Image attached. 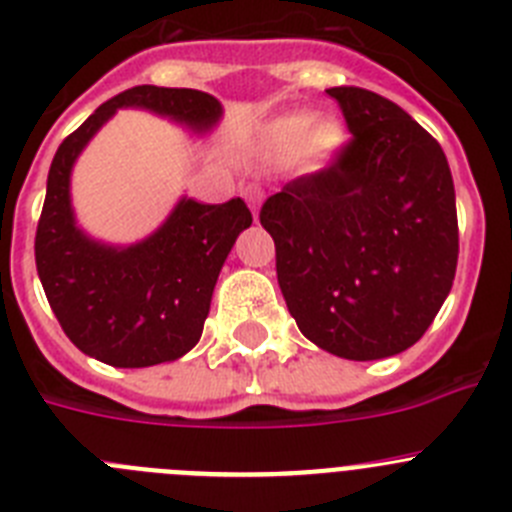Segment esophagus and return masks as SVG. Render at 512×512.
I'll list each match as a JSON object with an SVG mask.
<instances>
[{
  "label": "esophagus",
  "mask_w": 512,
  "mask_h": 512,
  "mask_svg": "<svg viewBox=\"0 0 512 512\" xmlns=\"http://www.w3.org/2000/svg\"><path fill=\"white\" fill-rule=\"evenodd\" d=\"M261 200H264V194H261L259 187H248V189H246V202H248V207H251V212H253V215H256V217H259Z\"/></svg>",
  "instance_id": "esophagus-1"
}]
</instances>
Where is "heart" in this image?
Returning <instances> with one entry per match:
<instances>
[{
	"mask_svg": "<svg viewBox=\"0 0 512 512\" xmlns=\"http://www.w3.org/2000/svg\"><path fill=\"white\" fill-rule=\"evenodd\" d=\"M261 143L274 161L289 164L302 156L307 166L323 169L346 148L348 133L346 125L333 115L315 120L312 112H289L266 122Z\"/></svg>",
	"mask_w": 512,
	"mask_h": 512,
	"instance_id": "b5f03b06",
	"label": "heart"
}]
</instances>
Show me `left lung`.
<instances>
[{"label": "left lung", "instance_id": "8db88e82", "mask_svg": "<svg viewBox=\"0 0 512 512\" xmlns=\"http://www.w3.org/2000/svg\"><path fill=\"white\" fill-rule=\"evenodd\" d=\"M328 94L354 138L328 169L271 194L261 225L302 336L341 359H387L420 341L454 284V179L395 102L359 87Z\"/></svg>", "mask_w": 512, "mask_h": 512}]
</instances>
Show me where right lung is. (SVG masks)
<instances>
[{
    "label": "right lung",
    "mask_w": 512,
    "mask_h": 512,
    "mask_svg": "<svg viewBox=\"0 0 512 512\" xmlns=\"http://www.w3.org/2000/svg\"><path fill=\"white\" fill-rule=\"evenodd\" d=\"M122 107L207 135L223 117V104L197 89L133 87L99 104L58 146L48 171L35 264L51 310L79 351L120 369H140L182 359L197 346L220 269L253 217L241 197L202 205L184 194L164 223L130 246L81 230L71 205V171Z\"/></svg>",
    "instance_id": "1"
}]
</instances>
